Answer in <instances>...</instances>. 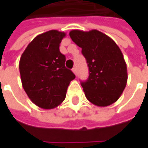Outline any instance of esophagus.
<instances>
[{
  "label": "esophagus",
  "instance_id": "esophagus-1",
  "mask_svg": "<svg viewBox=\"0 0 148 148\" xmlns=\"http://www.w3.org/2000/svg\"><path fill=\"white\" fill-rule=\"evenodd\" d=\"M72 71H73V73H74V74H75V75H77V68H76V67H73V68H72Z\"/></svg>",
  "mask_w": 148,
  "mask_h": 148
}]
</instances>
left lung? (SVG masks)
<instances>
[{
  "instance_id": "8db88e82",
  "label": "left lung",
  "mask_w": 148,
  "mask_h": 148,
  "mask_svg": "<svg viewBox=\"0 0 148 148\" xmlns=\"http://www.w3.org/2000/svg\"><path fill=\"white\" fill-rule=\"evenodd\" d=\"M71 40L82 48L89 67V77L81 83L93 105L105 107L116 102L128 80L127 65L115 42L102 32L73 29Z\"/></svg>"
}]
</instances>
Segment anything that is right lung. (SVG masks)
<instances>
[{
	"mask_svg": "<svg viewBox=\"0 0 148 148\" xmlns=\"http://www.w3.org/2000/svg\"><path fill=\"white\" fill-rule=\"evenodd\" d=\"M64 32L49 30L34 38L20 57V73L23 88L32 102L51 110L65 99L69 84L75 78L66 68V57L59 45Z\"/></svg>",
	"mask_w": 148,
	"mask_h": 148,
	"instance_id": "right-lung-1",
	"label": "right lung"
}]
</instances>
